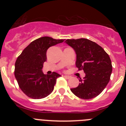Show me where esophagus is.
I'll use <instances>...</instances> for the list:
<instances>
[{
	"label": "esophagus",
	"instance_id": "obj_1",
	"mask_svg": "<svg viewBox=\"0 0 126 126\" xmlns=\"http://www.w3.org/2000/svg\"><path fill=\"white\" fill-rule=\"evenodd\" d=\"M64 77L67 79H69L71 78V76H64Z\"/></svg>",
	"mask_w": 126,
	"mask_h": 126
}]
</instances>
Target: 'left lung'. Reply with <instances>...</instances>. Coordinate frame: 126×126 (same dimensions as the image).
Instances as JSON below:
<instances>
[{
    "label": "left lung",
    "instance_id": "8db88e82",
    "mask_svg": "<svg viewBox=\"0 0 126 126\" xmlns=\"http://www.w3.org/2000/svg\"><path fill=\"white\" fill-rule=\"evenodd\" d=\"M65 43L76 53V65L86 76L80 78L78 86L71 88L76 96L89 100L100 94L110 79L112 65L110 58L103 48L88 39H67Z\"/></svg>",
    "mask_w": 126,
    "mask_h": 126
}]
</instances>
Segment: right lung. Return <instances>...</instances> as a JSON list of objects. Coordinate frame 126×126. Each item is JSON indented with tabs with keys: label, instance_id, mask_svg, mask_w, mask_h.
<instances>
[{
	"label": "right lung",
	"instance_id": "add662e5",
	"mask_svg": "<svg viewBox=\"0 0 126 126\" xmlns=\"http://www.w3.org/2000/svg\"><path fill=\"white\" fill-rule=\"evenodd\" d=\"M64 41L49 36L39 38L26 47L17 57L14 75L20 89L26 96L41 99L53 92L57 79L61 76L55 72L46 75L42 70L47 61L48 48Z\"/></svg>",
	"mask_w": 126,
	"mask_h": 126
}]
</instances>
